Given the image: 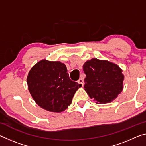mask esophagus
Instances as JSON below:
<instances>
[{"instance_id":"1","label":"esophagus","mask_w":146,"mask_h":146,"mask_svg":"<svg viewBox=\"0 0 146 146\" xmlns=\"http://www.w3.org/2000/svg\"><path fill=\"white\" fill-rule=\"evenodd\" d=\"M77 82H78V83L79 84H80L81 86H84V80H83L82 78H80V79H79Z\"/></svg>"}]
</instances>
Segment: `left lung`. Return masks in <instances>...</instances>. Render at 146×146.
<instances>
[{"mask_svg":"<svg viewBox=\"0 0 146 146\" xmlns=\"http://www.w3.org/2000/svg\"><path fill=\"white\" fill-rule=\"evenodd\" d=\"M84 90L96 103L111 102L123 90L124 76L119 66L106 60L92 58L83 65Z\"/></svg>","mask_w":146,"mask_h":146,"instance_id":"1","label":"left lung"}]
</instances>
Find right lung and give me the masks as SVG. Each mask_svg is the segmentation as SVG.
I'll return each mask as SVG.
<instances>
[{"instance_id": "right-lung-1", "label": "right lung", "mask_w": 146, "mask_h": 146, "mask_svg": "<svg viewBox=\"0 0 146 146\" xmlns=\"http://www.w3.org/2000/svg\"><path fill=\"white\" fill-rule=\"evenodd\" d=\"M27 84L32 98L40 108L56 113L68 108L76 91L81 87L70 80L64 63L45 59L31 68Z\"/></svg>"}]
</instances>
